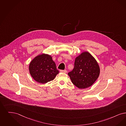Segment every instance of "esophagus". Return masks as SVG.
I'll use <instances>...</instances> for the list:
<instances>
[{"mask_svg":"<svg viewBox=\"0 0 126 126\" xmlns=\"http://www.w3.org/2000/svg\"><path fill=\"white\" fill-rule=\"evenodd\" d=\"M61 72H63V73H66L67 72V70H60Z\"/></svg>","mask_w":126,"mask_h":126,"instance_id":"obj_1","label":"esophagus"}]
</instances>
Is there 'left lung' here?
I'll use <instances>...</instances> for the list:
<instances>
[{
	"label": "left lung",
	"instance_id": "obj_1",
	"mask_svg": "<svg viewBox=\"0 0 126 126\" xmlns=\"http://www.w3.org/2000/svg\"><path fill=\"white\" fill-rule=\"evenodd\" d=\"M100 68L96 61L88 52L77 57L74 67L68 74L72 83L80 89L92 86L98 78Z\"/></svg>",
	"mask_w": 126,
	"mask_h": 126
}]
</instances>
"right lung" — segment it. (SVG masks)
<instances>
[{"mask_svg":"<svg viewBox=\"0 0 126 126\" xmlns=\"http://www.w3.org/2000/svg\"><path fill=\"white\" fill-rule=\"evenodd\" d=\"M29 71L35 80L42 84L53 80L59 73L52 57L46 54L34 58L29 65Z\"/></svg>","mask_w":126,"mask_h":126,"instance_id":"1","label":"right lung"}]
</instances>
